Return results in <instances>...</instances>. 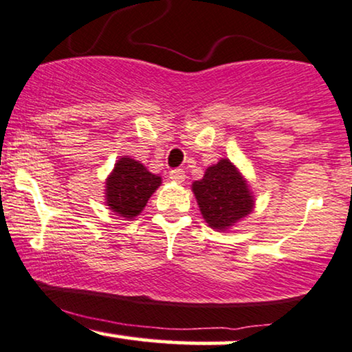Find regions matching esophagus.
I'll use <instances>...</instances> for the list:
<instances>
[{
	"mask_svg": "<svg viewBox=\"0 0 352 352\" xmlns=\"http://www.w3.org/2000/svg\"><path fill=\"white\" fill-rule=\"evenodd\" d=\"M170 179L175 182H182L186 179V173L181 168H175V170L170 171Z\"/></svg>",
	"mask_w": 352,
	"mask_h": 352,
	"instance_id": "obj_1",
	"label": "esophagus"
}]
</instances>
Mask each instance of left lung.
<instances>
[{
    "instance_id": "left-lung-1",
    "label": "left lung",
    "mask_w": 352,
    "mask_h": 352,
    "mask_svg": "<svg viewBox=\"0 0 352 352\" xmlns=\"http://www.w3.org/2000/svg\"><path fill=\"white\" fill-rule=\"evenodd\" d=\"M200 211L210 228L224 230L247 216L253 199L243 177L229 160H219L192 184Z\"/></svg>"
}]
</instances>
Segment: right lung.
Segmentation results:
<instances>
[{"instance_id": "add662e5", "label": "right lung", "mask_w": 352, "mask_h": 352, "mask_svg": "<svg viewBox=\"0 0 352 352\" xmlns=\"http://www.w3.org/2000/svg\"><path fill=\"white\" fill-rule=\"evenodd\" d=\"M160 184V176L152 175L139 162L124 157L117 162L107 179V205L113 213L131 219L141 213Z\"/></svg>"}]
</instances>
